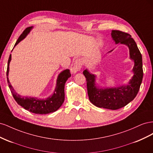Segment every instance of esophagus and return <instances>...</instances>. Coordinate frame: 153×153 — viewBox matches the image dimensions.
Returning <instances> with one entry per match:
<instances>
[{"mask_svg":"<svg viewBox=\"0 0 153 153\" xmlns=\"http://www.w3.org/2000/svg\"><path fill=\"white\" fill-rule=\"evenodd\" d=\"M82 67V61L80 59H77L74 62L73 67L72 68V71L73 73H76V71H79Z\"/></svg>","mask_w":153,"mask_h":153,"instance_id":"obj_1","label":"esophagus"}]
</instances>
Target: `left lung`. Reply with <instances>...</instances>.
<instances>
[{
	"instance_id": "1",
	"label": "left lung",
	"mask_w": 153,
	"mask_h": 153,
	"mask_svg": "<svg viewBox=\"0 0 153 153\" xmlns=\"http://www.w3.org/2000/svg\"><path fill=\"white\" fill-rule=\"evenodd\" d=\"M111 34L115 43H120L128 46L130 59L135 62L133 69L134 75L129 84L116 88L98 89L95 85V76L87 69L83 73L86 78L87 93L91 102L100 108L117 110L128 105L138 94L143 78L142 57L130 34L118 30H112Z\"/></svg>"
}]
</instances>
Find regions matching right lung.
I'll return each mask as SVG.
<instances>
[{
	"instance_id": "1",
	"label": "right lung",
	"mask_w": 153,
	"mask_h": 153,
	"mask_svg": "<svg viewBox=\"0 0 153 153\" xmlns=\"http://www.w3.org/2000/svg\"><path fill=\"white\" fill-rule=\"evenodd\" d=\"M32 27H29L24 30L22 34L18 38L14 47H15L20 41L25 38V36L29 33ZM11 60V55L10 54L7 62L6 72L7 80L13 98L17 103L25 110H27L32 113L37 114H47L53 112L58 110L60 106L62 105L64 101V96H65L64 94V85H65L66 80L71 76L70 71L69 69H66L59 74L57 80V86L55 88L54 93L49 98L45 100H39L36 98H30V97L29 98V97H22V96L18 94L15 91L10 84V80H9L8 73L9 69H10L9 66H10Z\"/></svg>"
}]
</instances>
